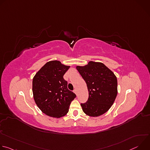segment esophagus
Returning a JSON list of instances; mask_svg holds the SVG:
<instances>
[{
	"label": "esophagus",
	"instance_id": "1",
	"mask_svg": "<svg viewBox=\"0 0 150 150\" xmlns=\"http://www.w3.org/2000/svg\"><path fill=\"white\" fill-rule=\"evenodd\" d=\"M74 92L75 93V94L76 95H77V90H76V89H75L74 91Z\"/></svg>",
	"mask_w": 150,
	"mask_h": 150
}]
</instances>
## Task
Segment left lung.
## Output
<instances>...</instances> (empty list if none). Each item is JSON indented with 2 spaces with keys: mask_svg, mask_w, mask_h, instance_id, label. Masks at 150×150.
I'll return each instance as SVG.
<instances>
[{
  "mask_svg": "<svg viewBox=\"0 0 150 150\" xmlns=\"http://www.w3.org/2000/svg\"><path fill=\"white\" fill-rule=\"evenodd\" d=\"M76 68L87 83L89 97L81 105L91 117H98L108 112L117 94V80L115 74L101 62L90 61Z\"/></svg>",
  "mask_w": 150,
  "mask_h": 150,
  "instance_id": "left-lung-1",
  "label": "left lung"
}]
</instances>
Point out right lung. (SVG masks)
Here are the masks:
<instances>
[{
	"mask_svg": "<svg viewBox=\"0 0 150 150\" xmlns=\"http://www.w3.org/2000/svg\"><path fill=\"white\" fill-rule=\"evenodd\" d=\"M70 66L59 60L47 62L33 79V93L35 104L45 115L55 118L65 116L76 95L67 87L63 75Z\"/></svg>",
	"mask_w": 150,
	"mask_h": 150,
	"instance_id": "right-lung-1",
	"label": "right lung"
}]
</instances>
